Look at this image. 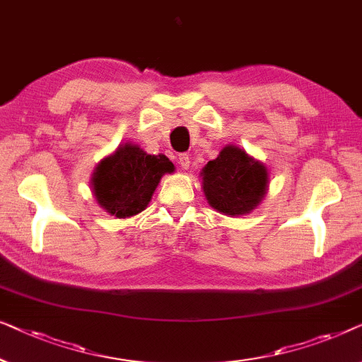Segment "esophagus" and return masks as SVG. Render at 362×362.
<instances>
[{"label": "esophagus", "mask_w": 362, "mask_h": 362, "mask_svg": "<svg viewBox=\"0 0 362 362\" xmlns=\"http://www.w3.org/2000/svg\"><path fill=\"white\" fill-rule=\"evenodd\" d=\"M179 164L183 170H187L188 167H190V157H188V154H180Z\"/></svg>", "instance_id": "obj_1"}]
</instances>
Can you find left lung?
<instances>
[{
	"instance_id": "left-lung-1",
	"label": "left lung",
	"mask_w": 362,
	"mask_h": 362,
	"mask_svg": "<svg viewBox=\"0 0 362 362\" xmlns=\"http://www.w3.org/2000/svg\"><path fill=\"white\" fill-rule=\"evenodd\" d=\"M203 192L216 211L230 216L251 213L266 195L267 169L236 146H226L202 170Z\"/></svg>"
}]
</instances>
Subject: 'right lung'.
<instances>
[{
    "instance_id": "right-lung-1",
    "label": "right lung",
    "mask_w": 362,
    "mask_h": 362,
    "mask_svg": "<svg viewBox=\"0 0 362 362\" xmlns=\"http://www.w3.org/2000/svg\"><path fill=\"white\" fill-rule=\"evenodd\" d=\"M172 172L174 164L165 156H151L139 146L124 144L100 162L91 187L96 202L110 215L128 218L146 210L162 175Z\"/></svg>"
}]
</instances>
